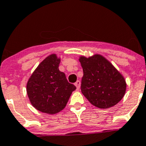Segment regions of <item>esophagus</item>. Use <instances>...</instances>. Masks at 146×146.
Masks as SVG:
<instances>
[{
  "instance_id": "esophagus-1",
  "label": "esophagus",
  "mask_w": 146,
  "mask_h": 146,
  "mask_svg": "<svg viewBox=\"0 0 146 146\" xmlns=\"http://www.w3.org/2000/svg\"><path fill=\"white\" fill-rule=\"evenodd\" d=\"M74 85L77 88V90H79L80 86H81V82L80 81H77V82L74 83Z\"/></svg>"
}]
</instances>
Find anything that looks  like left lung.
Listing matches in <instances>:
<instances>
[{"label":"left lung","instance_id":"1","mask_svg":"<svg viewBox=\"0 0 146 146\" xmlns=\"http://www.w3.org/2000/svg\"><path fill=\"white\" fill-rule=\"evenodd\" d=\"M83 68L81 90L91 104L101 108L115 106L123 98L126 83L120 73L104 57L95 54L79 59Z\"/></svg>","mask_w":146,"mask_h":146}]
</instances>
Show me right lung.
<instances>
[{"label": "right lung", "instance_id": "obj_1", "mask_svg": "<svg viewBox=\"0 0 146 146\" xmlns=\"http://www.w3.org/2000/svg\"><path fill=\"white\" fill-rule=\"evenodd\" d=\"M60 58L56 54L47 57L38 66L27 84V92L32 106L40 111L56 114L64 109L74 85L68 82L65 74L59 71Z\"/></svg>", "mask_w": 146, "mask_h": 146}]
</instances>
